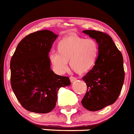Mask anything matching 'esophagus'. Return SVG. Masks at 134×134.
Segmentation results:
<instances>
[{
	"label": "esophagus",
	"mask_w": 134,
	"mask_h": 134,
	"mask_svg": "<svg viewBox=\"0 0 134 134\" xmlns=\"http://www.w3.org/2000/svg\"><path fill=\"white\" fill-rule=\"evenodd\" d=\"M70 80L71 82H73L77 80V78L75 77H72V76H71V77H70Z\"/></svg>",
	"instance_id": "1"
}]
</instances>
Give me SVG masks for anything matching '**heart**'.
Returning <instances> with one entry per match:
<instances>
[{"instance_id":"obj_1","label":"heart","mask_w":134,"mask_h":134,"mask_svg":"<svg viewBox=\"0 0 134 134\" xmlns=\"http://www.w3.org/2000/svg\"><path fill=\"white\" fill-rule=\"evenodd\" d=\"M57 53L50 57L52 66L59 72L68 69V62L70 67L78 74L87 73L97 63L99 47L96 39L86 38L75 34H70L58 42Z\"/></svg>"}]
</instances>
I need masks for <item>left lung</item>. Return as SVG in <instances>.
Returning a JSON list of instances; mask_svg holds the SVG:
<instances>
[{
	"label": "left lung",
	"mask_w": 134,
	"mask_h": 134,
	"mask_svg": "<svg viewBox=\"0 0 134 134\" xmlns=\"http://www.w3.org/2000/svg\"><path fill=\"white\" fill-rule=\"evenodd\" d=\"M83 32L97 41L99 52L96 66L82 77L88 88L82 104L88 111H99L114 103L121 92L125 80L123 57L109 35L90 30Z\"/></svg>",
	"instance_id": "1"
}]
</instances>
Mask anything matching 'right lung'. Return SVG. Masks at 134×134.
<instances>
[{"label": "right lung", "instance_id": "add662e5", "mask_svg": "<svg viewBox=\"0 0 134 134\" xmlns=\"http://www.w3.org/2000/svg\"><path fill=\"white\" fill-rule=\"evenodd\" d=\"M57 37L46 30L31 33L19 42L12 57V88L23 107L31 112H50L56 106L58 90L70 84L68 77L50 69L48 53Z\"/></svg>", "mask_w": 134, "mask_h": 134}]
</instances>
